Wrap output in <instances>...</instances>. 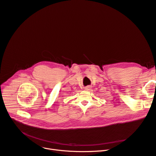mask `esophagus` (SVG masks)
Returning <instances> with one entry per match:
<instances>
[{
	"label": "esophagus",
	"instance_id": "1",
	"mask_svg": "<svg viewBox=\"0 0 156 156\" xmlns=\"http://www.w3.org/2000/svg\"><path fill=\"white\" fill-rule=\"evenodd\" d=\"M90 88H91L90 86H87L85 87V90H90Z\"/></svg>",
	"mask_w": 156,
	"mask_h": 156
}]
</instances>
